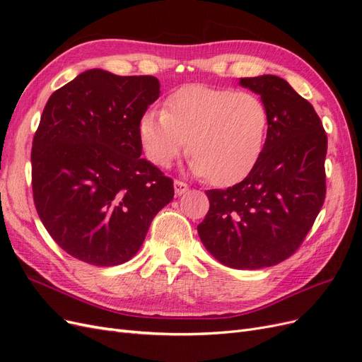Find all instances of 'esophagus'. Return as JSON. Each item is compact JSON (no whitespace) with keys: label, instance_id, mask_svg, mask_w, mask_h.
Segmentation results:
<instances>
[{"label":"esophagus","instance_id":"34e87169","mask_svg":"<svg viewBox=\"0 0 362 362\" xmlns=\"http://www.w3.org/2000/svg\"><path fill=\"white\" fill-rule=\"evenodd\" d=\"M173 187H175V194H177V196H181L189 190V185L182 182V181H178V180L173 182Z\"/></svg>","mask_w":362,"mask_h":362}]
</instances>
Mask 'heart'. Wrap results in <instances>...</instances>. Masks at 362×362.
<instances>
[{
    "label": "heart",
    "instance_id": "heart-1",
    "mask_svg": "<svg viewBox=\"0 0 362 362\" xmlns=\"http://www.w3.org/2000/svg\"><path fill=\"white\" fill-rule=\"evenodd\" d=\"M269 110L259 96L205 84L175 90L163 112L149 110L139 122L148 158L169 168L185 149L190 168L214 185H233L257 166L266 146Z\"/></svg>",
    "mask_w": 362,
    "mask_h": 362
}]
</instances>
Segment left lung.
I'll return each mask as SVG.
<instances>
[{"instance_id":"left-lung-1","label":"left lung","mask_w":362,"mask_h":362,"mask_svg":"<svg viewBox=\"0 0 362 362\" xmlns=\"http://www.w3.org/2000/svg\"><path fill=\"white\" fill-rule=\"evenodd\" d=\"M269 110L266 146L247 177L210 199L201 242L222 264L254 270L291 257L326 196L327 137L314 107L276 75L240 78Z\"/></svg>"}]
</instances>
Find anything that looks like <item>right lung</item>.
<instances>
[{"instance_id": "1", "label": "right lung", "mask_w": 362, "mask_h": 362, "mask_svg": "<svg viewBox=\"0 0 362 362\" xmlns=\"http://www.w3.org/2000/svg\"><path fill=\"white\" fill-rule=\"evenodd\" d=\"M160 96L151 75L89 69L54 92L33 139V199L64 252L110 267L133 258L173 181L141 158L139 122Z\"/></svg>"}]
</instances>
